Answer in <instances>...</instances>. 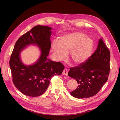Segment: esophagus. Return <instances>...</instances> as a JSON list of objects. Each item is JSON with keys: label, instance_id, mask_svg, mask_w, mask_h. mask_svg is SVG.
<instances>
[{"label": "esophagus", "instance_id": "1", "mask_svg": "<svg viewBox=\"0 0 120 120\" xmlns=\"http://www.w3.org/2000/svg\"><path fill=\"white\" fill-rule=\"evenodd\" d=\"M62 74L63 75H65L66 76L68 75V70L66 69V68H64L62 72Z\"/></svg>", "mask_w": 120, "mask_h": 120}]
</instances>
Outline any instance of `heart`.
I'll return each instance as SVG.
<instances>
[{"label": "heart", "instance_id": "b5f03b06", "mask_svg": "<svg viewBox=\"0 0 120 120\" xmlns=\"http://www.w3.org/2000/svg\"><path fill=\"white\" fill-rule=\"evenodd\" d=\"M94 47L93 40L80 32L68 33L59 38V43L53 42L52 50L58 61L65 60L67 53L76 64L86 62L91 56Z\"/></svg>", "mask_w": 120, "mask_h": 120}]
</instances>
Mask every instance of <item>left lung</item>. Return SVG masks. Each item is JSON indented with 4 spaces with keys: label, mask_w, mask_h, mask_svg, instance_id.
<instances>
[{
    "label": "left lung",
    "mask_w": 120,
    "mask_h": 120,
    "mask_svg": "<svg viewBox=\"0 0 120 120\" xmlns=\"http://www.w3.org/2000/svg\"><path fill=\"white\" fill-rule=\"evenodd\" d=\"M110 52L100 38L97 48L84 63L70 68L68 76L75 79L78 85L70 94L80 99L96 94L106 82L110 72Z\"/></svg>",
    "instance_id": "1"
}]
</instances>
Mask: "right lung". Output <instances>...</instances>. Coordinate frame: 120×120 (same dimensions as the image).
<instances>
[{
  "label": "right lung",
  "instance_id": "add662e5",
  "mask_svg": "<svg viewBox=\"0 0 120 120\" xmlns=\"http://www.w3.org/2000/svg\"><path fill=\"white\" fill-rule=\"evenodd\" d=\"M52 28L41 25L34 27L22 35L15 45L9 61L13 82L24 94L37 97L47 89L51 77L61 75L64 66L60 62L47 58L51 46L50 36ZM37 45L41 54L33 65L26 66L20 59V52L26 46Z\"/></svg>",
  "mask_w": 120,
  "mask_h": 120
}]
</instances>
